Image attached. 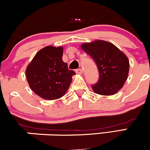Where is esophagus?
<instances>
[{"instance_id": "34e87169", "label": "esophagus", "mask_w": 150, "mask_h": 150, "mask_svg": "<svg viewBox=\"0 0 150 150\" xmlns=\"http://www.w3.org/2000/svg\"><path fill=\"white\" fill-rule=\"evenodd\" d=\"M75 72H76V73L77 74H82V73H83V70L81 69V68H79V69H77Z\"/></svg>"}]
</instances>
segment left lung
I'll return each instance as SVG.
<instances>
[{
    "mask_svg": "<svg viewBox=\"0 0 150 150\" xmlns=\"http://www.w3.org/2000/svg\"><path fill=\"white\" fill-rule=\"evenodd\" d=\"M81 48L93 58L99 70V81L92 86L94 92L104 96L116 94L128 76L130 63L126 55L112 43L103 40L85 43Z\"/></svg>",
    "mask_w": 150,
    "mask_h": 150,
    "instance_id": "left-lung-1",
    "label": "left lung"
}]
</instances>
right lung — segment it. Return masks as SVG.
Instances as JSON below:
<instances>
[{"instance_id": "add662e5", "label": "right lung", "mask_w": 150, "mask_h": 150, "mask_svg": "<svg viewBox=\"0 0 150 150\" xmlns=\"http://www.w3.org/2000/svg\"><path fill=\"white\" fill-rule=\"evenodd\" d=\"M62 46H48L39 50L27 65L26 77L32 90L39 97L54 100L63 97L69 88L73 70L62 59Z\"/></svg>"}]
</instances>
